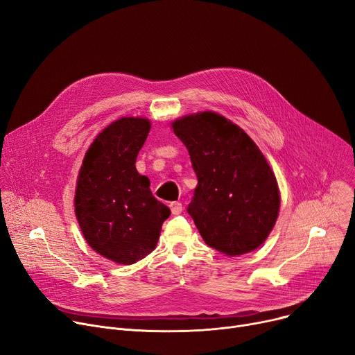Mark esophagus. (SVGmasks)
Here are the masks:
<instances>
[{
	"mask_svg": "<svg viewBox=\"0 0 355 355\" xmlns=\"http://www.w3.org/2000/svg\"><path fill=\"white\" fill-rule=\"evenodd\" d=\"M170 208H171V212H173L174 216H178V214H181V212H182V204L178 202V201L170 202Z\"/></svg>",
	"mask_w": 355,
	"mask_h": 355,
	"instance_id": "esophagus-1",
	"label": "esophagus"
}]
</instances>
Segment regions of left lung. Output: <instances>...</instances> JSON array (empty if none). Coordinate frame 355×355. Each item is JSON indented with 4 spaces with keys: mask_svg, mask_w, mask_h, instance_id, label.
Listing matches in <instances>:
<instances>
[{
    "mask_svg": "<svg viewBox=\"0 0 355 355\" xmlns=\"http://www.w3.org/2000/svg\"><path fill=\"white\" fill-rule=\"evenodd\" d=\"M173 128L198 180L187 212L205 244L230 257L258 248L279 209L277 180L263 153L239 125L216 112L187 115Z\"/></svg>",
    "mask_w": 355,
    "mask_h": 355,
    "instance_id": "8db88e82",
    "label": "left lung"
}]
</instances>
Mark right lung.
<instances>
[{
	"mask_svg": "<svg viewBox=\"0 0 355 355\" xmlns=\"http://www.w3.org/2000/svg\"><path fill=\"white\" fill-rule=\"evenodd\" d=\"M150 128L146 118L114 121L94 139L80 170L76 216L81 231L92 250L118 264L150 254L171 214L135 168Z\"/></svg>",
	"mask_w": 355,
	"mask_h": 355,
	"instance_id": "right-lung-1",
	"label": "right lung"
}]
</instances>
